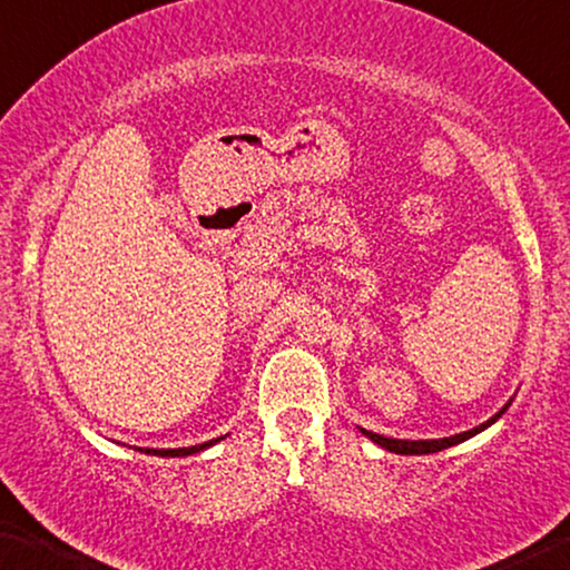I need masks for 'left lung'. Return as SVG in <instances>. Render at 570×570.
<instances>
[{
    "label": "left lung",
    "mask_w": 570,
    "mask_h": 570,
    "mask_svg": "<svg viewBox=\"0 0 570 570\" xmlns=\"http://www.w3.org/2000/svg\"><path fill=\"white\" fill-rule=\"evenodd\" d=\"M509 404H512V399L499 410L494 417H489L487 422H481L479 428L473 430H465L461 432V435H450V438H435V440H402V438H386V435H379V432H371L366 428H358L363 435H366L368 440H373V443L381 445L384 450H389V453H396V455H428V453H440V450L445 448H453L458 443H465V440H471L473 435H479V432H483L487 428H491L502 414L509 410Z\"/></svg>",
    "instance_id": "left-lung-1"
}]
</instances>
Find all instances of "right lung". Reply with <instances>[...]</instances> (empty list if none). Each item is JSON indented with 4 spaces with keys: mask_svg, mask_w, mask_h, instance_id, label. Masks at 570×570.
<instances>
[{
    "mask_svg": "<svg viewBox=\"0 0 570 570\" xmlns=\"http://www.w3.org/2000/svg\"><path fill=\"white\" fill-rule=\"evenodd\" d=\"M227 438V435H225ZM225 438H217V440H209V443H202V445H191V448H135L140 450V453H148V455H160V458H184V455H194V453H202V450L212 448L219 440Z\"/></svg>",
    "mask_w": 570,
    "mask_h": 570,
    "instance_id": "1",
    "label": "right lung"
}]
</instances>
